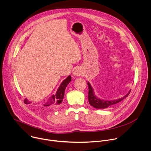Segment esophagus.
I'll list each match as a JSON object with an SVG mask.
<instances>
[{
    "label": "esophagus",
    "instance_id": "34e87169",
    "mask_svg": "<svg viewBox=\"0 0 151 151\" xmlns=\"http://www.w3.org/2000/svg\"><path fill=\"white\" fill-rule=\"evenodd\" d=\"M82 70L80 68H76L73 72V75L74 77H76V76H81L82 75Z\"/></svg>",
    "mask_w": 151,
    "mask_h": 151
}]
</instances>
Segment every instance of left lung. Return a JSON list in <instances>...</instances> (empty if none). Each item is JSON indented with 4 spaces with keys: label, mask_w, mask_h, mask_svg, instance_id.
<instances>
[{
    "label": "left lung",
    "mask_w": 151,
    "mask_h": 151,
    "mask_svg": "<svg viewBox=\"0 0 151 151\" xmlns=\"http://www.w3.org/2000/svg\"><path fill=\"white\" fill-rule=\"evenodd\" d=\"M88 85L89 87L88 101L89 104L96 109H105L118 104L119 102H121L123 99H124L126 97H127L131 91V89L129 90V91L127 95H125V96L121 98L114 100H105L98 98L95 95L93 88H92V86H91L89 82H88Z\"/></svg>",
    "instance_id": "obj_1"
}]
</instances>
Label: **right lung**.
Returning <instances> with one entry per match:
<instances>
[{"label": "right lung", "instance_id": "obj_1", "mask_svg": "<svg viewBox=\"0 0 151 151\" xmlns=\"http://www.w3.org/2000/svg\"><path fill=\"white\" fill-rule=\"evenodd\" d=\"M71 81V76L69 75L68 76L63 82L61 83L60 86H59L55 95H52L48 99L47 101L43 104V106L44 107H48V106H54V107H58L59 105H60L63 99L64 98L65 95V91L66 88V86L68 85L70 83ZM24 103L25 104H30L32 102L28 101L27 98H25L24 100Z\"/></svg>", "mask_w": 151, "mask_h": 151}]
</instances>
